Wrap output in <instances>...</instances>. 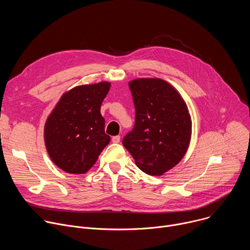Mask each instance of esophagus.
Instances as JSON below:
<instances>
[{"mask_svg": "<svg viewBox=\"0 0 250 250\" xmlns=\"http://www.w3.org/2000/svg\"><path fill=\"white\" fill-rule=\"evenodd\" d=\"M112 141L114 142V144H119V142L121 141V136H120V135L113 136V137H112Z\"/></svg>", "mask_w": 250, "mask_h": 250, "instance_id": "obj_1", "label": "esophagus"}]
</instances>
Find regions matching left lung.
Segmentation results:
<instances>
[{
	"label": "left lung",
	"instance_id": "obj_1",
	"mask_svg": "<svg viewBox=\"0 0 250 250\" xmlns=\"http://www.w3.org/2000/svg\"><path fill=\"white\" fill-rule=\"evenodd\" d=\"M135 106V124L123 145L137 167L161 176L186 154L192 135L188 106L171 84L159 78H137L128 83Z\"/></svg>",
	"mask_w": 250,
	"mask_h": 250
}]
</instances>
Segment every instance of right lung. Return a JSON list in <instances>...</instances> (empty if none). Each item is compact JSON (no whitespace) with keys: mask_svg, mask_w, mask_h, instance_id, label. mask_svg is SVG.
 Returning a JSON list of instances; mask_svg holds the SVG:
<instances>
[{"mask_svg":"<svg viewBox=\"0 0 250 250\" xmlns=\"http://www.w3.org/2000/svg\"><path fill=\"white\" fill-rule=\"evenodd\" d=\"M111 83L80 85L65 92L44 125V144L53 163L70 174H85L110 144L101 104Z\"/></svg>","mask_w":250,"mask_h":250,"instance_id":"right-lung-1","label":"right lung"}]
</instances>
